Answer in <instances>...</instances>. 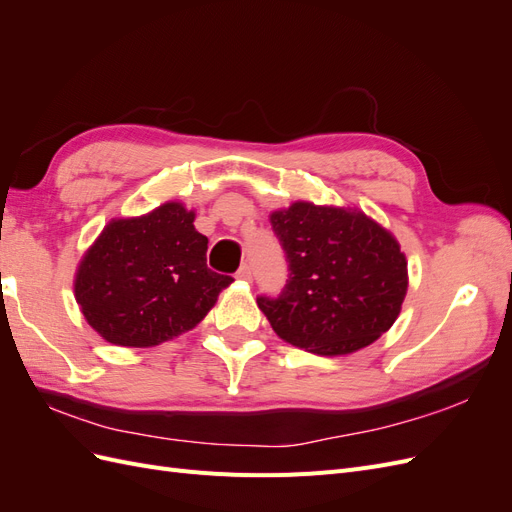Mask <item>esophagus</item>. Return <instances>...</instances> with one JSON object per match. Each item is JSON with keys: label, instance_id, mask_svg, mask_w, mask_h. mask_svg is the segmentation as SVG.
<instances>
[{"label": "esophagus", "instance_id": "esophagus-1", "mask_svg": "<svg viewBox=\"0 0 512 512\" xmlns=\"http://www.w3.org/2000/svg\"><path fill=\"white\" fill-rule=\"evenodd\" d=\"M237 280H243V282H252V269L243 265L239 271H237Z\"/></svg>", "mask_w": 512, "mask_h": 512}]
</instances>
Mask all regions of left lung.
Masks as SVG:
<instances>
[{"mask_svg":"<svg viewBox=\"0 0 512 512\" xmlns=\"http://www.w3.org/2000/svg\"><path fill=\"white\" fill-rule=\"evenodd\" d=\"M288 258L277 299L258 297L277 337L342 356L393 327L408 292V260L391 230L361 209L297 200L269 215Z\"/></svg>","mask_w":512,"mask_h":512,"instance_id":"1","label":"left lung"}]
</instances>
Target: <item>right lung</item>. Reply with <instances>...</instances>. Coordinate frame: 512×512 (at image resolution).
<instances>
[{
    "label": "right lung",
    "instance_id": "obj_1",
    "mask_svg": "<svg viewBox=\"0 0 512 512\" xmlns=\"http://www.w3.org/2000/svg\"><path fill=\"white\" fill-rule=\"evenodd\" d=\"M179 200L115 218L83 254L74 299L108 344L149 348L194 329L232 277L207 267L209 239Z\"/></svg>",
    "mask_w": 512,
    "mask_h": 512
}]
</instances>
